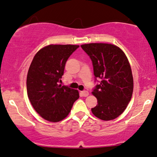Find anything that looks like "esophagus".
Masks as SVG:
<instances>
[{
	"instance_id": "34e87169",
	"label": "esophagus",
	"mask_w": 157,
	"mask_h": 157,
	"mask_svg": "<svg viewBox=\"0 0 157 157\" xmlns=\"http://www.w3.org/2000/svg\"><path fill=\"white\" fill-rule=\"evenodd\" d=\"M82 95L84 96V97H87L88 95H89V93H88V91H87V90L82 91Z\"/></svg>"
}]
</instances>
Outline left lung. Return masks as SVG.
Returning a JSON list of instances; mask_svg holds the SVG:
<instances>
[{"instance_id":"left-lung-1","label":"left lung","mask_w":157,"mask_h":157,"mask_svg":"<svg viewBox=\"0 0 157 157\" xmlns=\"http://www.w3.org/2000/svg\"><path fill=\"white\" fill-rule=\"evenodd\" d=\"M81 47L92 61L96 81H100L92 92L98 101L92 113L102 120L116 119L124 111L133 94V79L128 58L119 47L110 44Z\"/></svg>"}]
</instances>
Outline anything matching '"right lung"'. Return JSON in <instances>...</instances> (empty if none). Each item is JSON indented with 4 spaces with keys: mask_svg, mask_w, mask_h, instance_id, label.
<instances>
[{
    "mask_svg": "<svg viewBox=\"0 0 157 157\" xmlns=\"http://www.w3.org/2000/svg\"><path fill=\"white\" fill-rule=\"evenodd\" d=\"M78 45L50 44L40 49L33 58L26 78L28 98L42 118L58 122L67 117L78 91L61 86L67 61Z\"/></svg>",
    "mask_w": 157,
    "mask_h": 157,
    "instance_id": "right-lung-1",
    "label": "right lung"
}]
</instances>
